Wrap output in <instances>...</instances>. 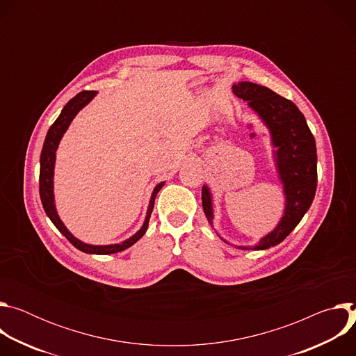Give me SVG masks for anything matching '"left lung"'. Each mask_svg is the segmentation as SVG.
<instances>
[{"label": "left lung", "instance_id": "8db88e82", "mask_svg": "<svg viewBox=\"0 0 356 356\" xmlns=\"http://www.w3.org/2000/svg\"><path fill=\"white\" fill-rule=\"evenodd\" d=\"M232 91L236 97L248 101V106L259 115L270 132L273 147H276L273 155L286 198L282 220L272 232L261 238L258 245L238 246L246 250L268 249L280 243L297 227L314 200L317 190L316 139L293 101L250 81L234 84ZM201 200L202 210L213 225V198L207 186H202Z\"/></svg>", "mask_w": 356, "mask_h": 356}]
</instances>
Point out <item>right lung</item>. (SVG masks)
Returning a JSON list of instances; mask_svg holds the SVG:
<instances>
[{
    "label": "right lung",
    "mask_w": 356,
    "mask_h": 356,
    "mask_svg": "<svg viewBox=\"0 0 356 356\" xmlns=\"http://www.w3.org/2000/svg\"><path fill=\"white\" fill-rule=\"evenodd\" d=\"M97 91H81L79 92L76 97H73L69 103L65 106V108L62 110L60 115L58 117V120L52 124V127L49 128L44 142H43V147H42V154H40V172H39V194H40V200H42V206L43 210L46 213V216L50 218L55 224V227L69 239V242L76 246L77 249H80L81 252L86 253H94V255H110V253H117L121 252L129 246H132L136 241H139L143 234L147 229L149 225V218L152 214V210H154V204H155V198L159 193V190L165 186V181L159 183L155 188L154 193L150 195V201L147 206V211H146V217H145V222L140 227V229L134 234L131 238L122 241L121 243H114V245H88L81 242L80 239H77L62 222L58 211H56V206H55V194H54V175H55V162H56V150L59 146L60 139L63 138L65 132L67 131L70 122L73 121V118L77 115V113L84 108L90 101L95 97Z\"/></svg>",
    "instance_id": "add662e5"
}]
</instances>
